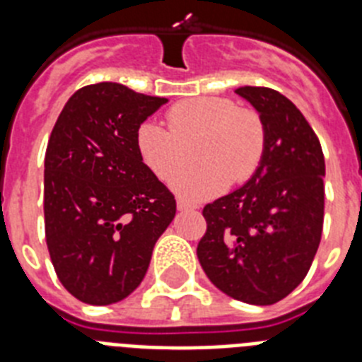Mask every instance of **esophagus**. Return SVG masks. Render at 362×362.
<instances>
[{
	"label": "esophagus",
	"mask_w": 362,
	"mask_h": 362,
	"mask_svg": "<svg viewBox=\"0 0 362 362\" xmlns=\"http://www.w3.org/2000/svg\"><path fill=\"white\" fill-rule=\"evenodd\" d=\"M177 209L179 210H194V209H197V204L190 203V201H187V199H177Z\"/></svg>",
	"instance_id": "1"
}]
</instances>
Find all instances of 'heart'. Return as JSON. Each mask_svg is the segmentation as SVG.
<instances>
[{
  "label": "heart",
  "mask_w": 362,
  "mask_h": 362,
  "mask_svg": "<svg viewBox=\"0 0 362 362\" xmlns=\"http://www.w3.org/2000/svg\"><path fill=\"white\" fill-rule=\"evenodd\" d=\"M168 130L153 121L139 124L137 153L159 179H168L183 161L179 141L199 136L194 158L199 165L185 168L170 179L177 194L192 199L212 197L228 183H246L263 161L267 134L261 116L238 108L226 98H192L166 112Z\"/></svg>",
  "instance_id": "b5f03b06"
}]
</instances>
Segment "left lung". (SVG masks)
Returning a JSON list of instances; mask_svg holds the SVG:
<instances>
[{"label":"left lung","instance_id":"1","mask_svg":"<svg viewBox=\"0 0 362 362\" xmlns=\"http://www.w3.org/2000/svg\"><path fill=\"white\" fill-rule=\"evenodd\" d=\"M235 94L263 119L264 156L241 188L203 209L197 257L221 292L267 306L293 292L312 267L325 217V156L288 98L267 86Z\"/></svg>","mask_w":362,"mask_h":362}]
</instances>
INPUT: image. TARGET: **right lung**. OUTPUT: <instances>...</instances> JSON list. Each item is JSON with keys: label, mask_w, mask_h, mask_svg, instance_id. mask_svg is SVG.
<instances>
[{"label": "right lung", "mask_w": 362, "mask_h": 362, "mask_svg": "<svg viewBox=\"0 0 362 362\" xmlns=\"http://www.w3.org/2000/svg\"><path fill=\"white\" fill-rule=\"evenodd\" d=\"M166 98L95 83L66 101L45 153V238L62 284L86 305L141 284L175 216L172 192L141 161L139 124Z\"/></svg>", "instance_id": "right-lung-1"}]
</instances>
